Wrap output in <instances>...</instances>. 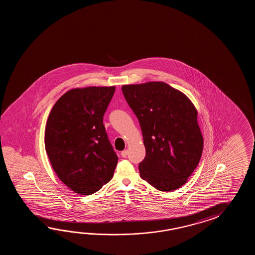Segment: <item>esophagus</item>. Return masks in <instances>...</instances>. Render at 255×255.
Masks as SVG:
<instances>
[{
	"label": "esophagus",
	"mask_w": 255,
	"mask_h": 255,
	"mask_svg": "<svg viewBox=\"0 0 255 255\" xmlns=\"http://www.w3.org/2000/svg\"><path fill=\"white\" fill-rule=\"evenodd\" d=\"M128 150H123V151L121 152V156L123 157H127V156H128Z\"/></svg>",
	"instance_id": "esophagus-1"
}]
</instances>
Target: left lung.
Wrapping results in <instances>:
<instances>
[{
	"label": "left lung",
	"mask_w": 255,
	"mask_h": 255,
	"mask_svg": "<svg viewBox=\"0 0 255 255\" xmlns=\"http://www.w3.org/2000/svg\"><path fill=\"white\" fill-rule=\"evenodd\" d=\"M122 92L139 121L146 147L138 166L141 179L160 191L179 189L198 166L203 149L195 107L164 82L127 85Z\"/></svg>",
	"instance_id": "8db88e82"
}]
</instances>
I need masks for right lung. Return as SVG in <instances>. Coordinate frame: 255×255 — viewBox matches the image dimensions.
Segmentation results:
<instances>
[{
    "mask_svg": "<svg viewBox=\"0 0 255 255\" xmlns=\"http://www.w3.org/2000/svg\"><path fill=\"white\" fill-rule=\"evenodd\" d=\"M115 87L76 88L54 104L44 145L56 175L71 190L90 195L112 179L118 155L103 124Z\"/></svg>",
    "mask_w": 255,
    "mask_h": 255,
    "instance_id": "obj_1",
    "label": "right lung"
}]
</instances>
